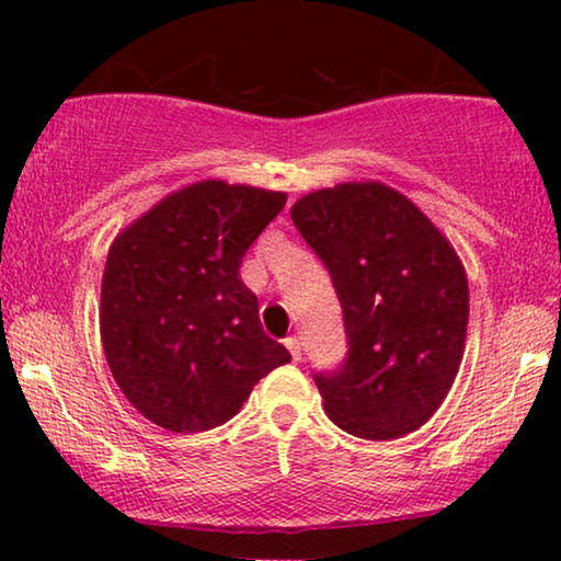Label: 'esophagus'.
Wrapping results in <instances>:
<instances>
[{
    "mask_svg": "<svg viewBox=\"0 0 561 561\" xmlns=\"http://www.w3.org/2000/svg\"><path fill=\"white\" fill-rule=\"evenodd\" d=\"M286 347L290 352V357H294V363H298V359H301V342H298V336H288Z\"/></svg>",
    "mask_w": 561,
    "mask_h": 561,
    "instance_id": "obj_1",
    "label": "esophagus"
}]
</instances>
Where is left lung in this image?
<instances>
[{
    "instance_id": "left-lung-1",
    "label": "left lung",
    "mask_w": 561,
    "mask_h": 561,
    "mask_svg": "<svg viewBox=\"0 0 561 561\" xmlns=\"http://www.w3.org/2000/svg\"><path fill=\"white\" fill-rule=\"evenodd\" d=\"M290 219L327 265L344 313L347 359L313 375L329 419L373 442L416 432L462 363V260L411 198L378 181L313 191Z\"/></svg>"
}]
</instances>
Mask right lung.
<instances>
[{
	"label": "right lung",
	"mask_w": 561,
	"mask_h": 561,
	"mask_svg": "<svg viewBox=\"0 0 561 561\" xmlns=\"http://www.w3.org/2000/svg\"><path fill=\"white\" fill-rule=\"evenodd\" d=\"M283 206V191L198 181L112 242L99 309L104 355L152 424L209 432L290 359L263 332L257 296L240 278L244 252Z\"/></svg>",
	"instance_id": "add662e5"
}]
</instances>
